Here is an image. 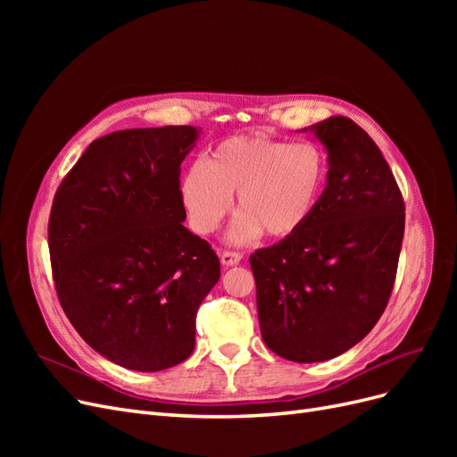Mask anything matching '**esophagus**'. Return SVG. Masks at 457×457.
<instances>
[{
  "label": "esophagus",
  "instance_id": "esophagus-1",
  "mask_svg": "<svg viewBox=\"0 0 457 457\" xmlns=\"http://www.w3.org/2000/svg\"><path fill=\"white\" fill-rule=\"evenodd\" d=\"M219 257H220V262H223L225 267L238 265V262L242 261V253L228 252V250H219Z\"/></svg>",
  "mask_w": 457,
  "mask_h": 457
}]
</instances>
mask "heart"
I'll return each instance as SVG.
<instances>
[{
	"mask_svg": "<svg viewBox=\"0 0 457 457\" xmlns=\"http://www.w3.org/2000/svg\"><path fill=\"white\" fill-rule=\"evenodd\" d=\"M328 162L312 143H284L265 135H240L219 143L204 163L190 165L181 198L200 234L215 232L237 195L240 213L230 238L245 242L262 230L292 238L307 227L326 185Z\"/></svg>",
	"mask_w": 457,
	"mask_h": 457,
	"instance_id": "1",
	"label": "heart"
}]
</instances>
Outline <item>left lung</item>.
<instances>
[{
	"label": "left lung",
	"instance_id": "8db88e82",
	"mask_svg": "<svg viewBox=\"0 0 457 457\" xmlns=\"http://www.w3.org/2000/svg\"><path fill=\"white\" fill-rule=\"evenodd\" d=\"M312 131L328 148V185L307 227L250 255L267 347L322 362L349 351L389 303L404 238V200L371 137L331 116Z\"/></svg>",
	"mask_w": 457,
	"mask_h": 457
}]
</instances>
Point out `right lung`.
Returning <instances> with one entry per match:
<instances>
[{
	"label": "right lung",
	"instance_id": "obj_1",
	"mask_svg": "<svg viewBox=\"0 0 457 457\" xmlns=\"http://www.w3.org/2000/svg\"><path fill=\"white\" fill-rule=\"evenodd\" d=\"M200 129H123L93 141L49 215L54 289L91 349L160 371L195 351L196 312L220 276L212 245L183 227L181 163Z\"/></svg>",
	"mask_w": 457,
	"mask_h": 457
}]
</instances>
